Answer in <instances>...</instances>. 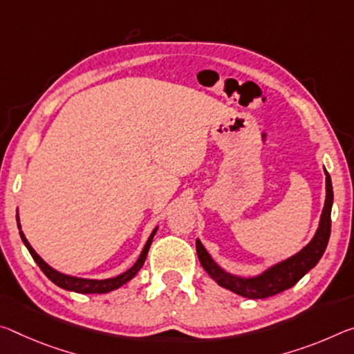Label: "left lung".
Masks as SVG:
<instances>
[{"instance_id":"8db88e82","label":"left lung","mask_w":354,"mask_h":354,"mask_svg":"<svg viewBox=\"0 0 354 354\" xmlns=\"http://www.w3.org/2000/svg\"><path fill=\"white\" fill-rule=\"evenodd\" d=\"M324 175H326V200H324V207L322 217H319V225L315 236L312 238L310 243L304 249H301L298 254L287 258V260L268 268L265 272L258 274L255 277H239L227 272L225 269L218 266L212 260V257L207 254V250L200 243V239H197V255L201 266L205 268V271L221 287L249 299H265L269 298V296L282 293V291L293 287L301 277H304L319 261V258L323 257L324 250H326L329 241L330 209H333L334 192L330 176L326 170H324Z\"/></svg>"}]
</instances>
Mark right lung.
Here are the masks:
<instances>
[{
  "mask_svg": "<svg viewBox=\"0 0 354 354\" xmlns=\"http://www.w3.org/2000/svg\"><path fill=\"white\" fill-rule=\"evenodd\" d=\"M17 222H19V214H17ZM19 230H20V238L24 241V244L26 245V249L30 250L31 257L35 258V261L37 263V266L42 269V272L46 274V276L52 280L55 285H58L59 288H64V290H69V291H75V293H86V295H94V293H109V291H113L116 288L122 287V285L127 283L129 280L132 277H136V274L142 269L145 260H147V255H148V250L151 248V243H153V238L157 232V227L153 230V233H151V236L148 238L147 244H145V248L142 250V254H140L138 260L136 261V265L132 268H129L126 272L120 274V276L116 277H111V279H104V280H97V279H82V277H74V276H67V274L63 272H58L56 269H53L52 266H48L46 261L42 260L41 257L36 254V250L31 248V244L28 243V239L25 238L24 232H21L20 228V222H19Z\"/></svg>",
  "mask_w": 354,
  "mask_h": 354,
  "instance_id": "obj_1",
  "label": "right lung"
}]
</instances>
